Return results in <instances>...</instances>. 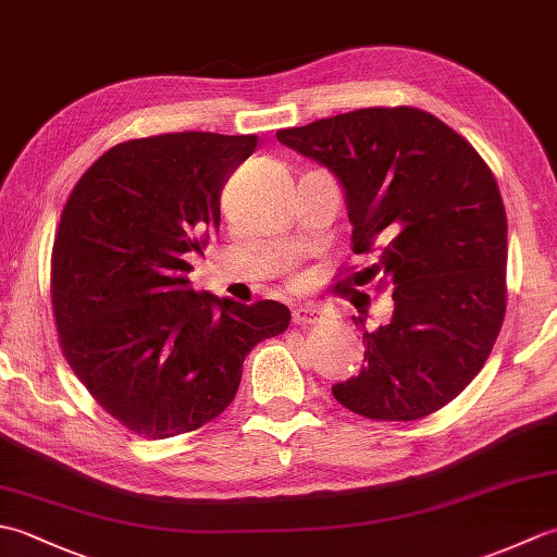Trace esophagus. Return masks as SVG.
Instances as JSON below:
<instances>
[{"label":"esophagus","mask_w":557,"mask_h":557,"mask_svg":"<svg viewBox=\"0 0 557 557\" xmlns=\"http://www.w3.org/2000/svg\"><path fill=\"white\" fill-rule=\"evenodd\" d=\"M323 318H325L323 311L315 309V306H301V309H294V313H292L294 325H299V327L323 323Z\"/></svg>","instance_id":"1"}]
</instances>
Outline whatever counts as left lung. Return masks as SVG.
Masks as SVG:
<instances>
[{
    "label": "left lung",
    "mask_w": 557,
    "mask_h": 557,
    "mask_svg": "<svg viewBox=\"0 0 557 557\" xmlns=\"http://www.w3.org/2000/svg\"><path fill=\"white\" fill-rule=\"evenodd\" d=\"M277 140L335 172L351 251L375 253L369 280L393 287V321L366 330V366L335 399L373 421L443 409L483 369L507 306V218L486 160L407 104L280 128Z\"/></svg>",
    "instance_id": "left-lung-1"
}]
</instances>
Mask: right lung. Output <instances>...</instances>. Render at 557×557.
<instances>
[{
	"instance_id": "obj_1",
	"label": "right lung",
	"mask_w": 557,
	"mask_h": 557,
	"mask_svg": "<svg viewBox=\"0 0 557 557\" xmlns=\"http://www.w3.org/2000/svg\"><path fill=\"white\" fill-rule=\"evenodd\" d=\"M258 136L124 140L83 172L52 246L59 347L98 405L148 441L232 405L246 354L285 333V304L188 287V251L220 230V191Z\"/></svg>"
}]
</instances>
